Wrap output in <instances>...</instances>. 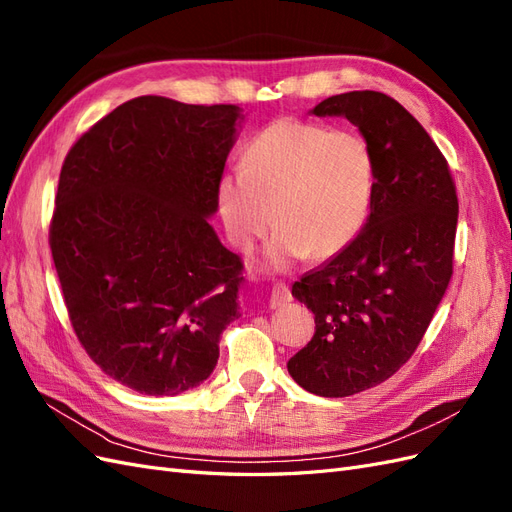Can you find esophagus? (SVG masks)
Segmentation results:
<instances>
[{
	"label": "esophagus",
	"mask_w": 512,
	"mask_h": 512,
	"mask_svg": "<svg viewBox=\"0 0 512 512\" xmlns=\"http://www.w3.org/2000/svg\"><path fill=\"white\" fill-rule=\"evenodd\" d=\"M290 301H292V294H290V288L286 284H275L271 288V299H269L271 307H282Z\"/></svg>",
	"instance_id": "1"
}]
</instances>
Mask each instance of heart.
Here are the masks:
<instances>
[{
  "instance_id": "1",
  "label": "heart",
  "mask_w": 512,
  "mask_h": 512,
  "mask_svg": "<svg viewBox=\"0 0 512 512\" xmlns=\"http://www.w3.org/2000/svg\"><path fill=\"white\" fill-rule=\"evenodd\" d=\"M374 192L376 156L363 134L282 117L245 145L243 168L222 175L218 211L241 252L275 222L265 262L286 269L307 254L331 258L348 247L369 220Z\"/></svg>"
}]
</instances>
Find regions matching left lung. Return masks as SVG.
I'll use <instances>...</instances> for the list:
<instances>
[{"mask_svg":"<svg viewBox=\"0 0 512 512\" xmlns=\"http://www.w3.org/2000/svg\"><path fill=\"white\" fill-rule=\"evenodd\" d=\"M346 117L376 156V192L361 235L292 284L316 333L288 374L320 397L371 389L404 365L453 275L457 192L425 128L380 91H348L312 108Z\"/></svg>","mask_w":512,"mask_h":512,"instance_id":"1","label":"left lung"}]
</instances>
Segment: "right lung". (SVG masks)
<instances>
[{
    "mask_svg": "<svg viewBox=\"0 0 512 512\" xmlns=\"http://www.w3.org/2000/svg\"><path fill=\"white\" fill-rule=\"evenodd\" d=\"M241 113L134 98L61 166L49 241L70 322L91 361L136 393L203 384L241 316V258L209 224Z\"/></svg>",
    "mask_w": 512,
    "mask_h": 512,
    "instance_id": "obj_1",
    "label": "right lung"
}]
</instances>
